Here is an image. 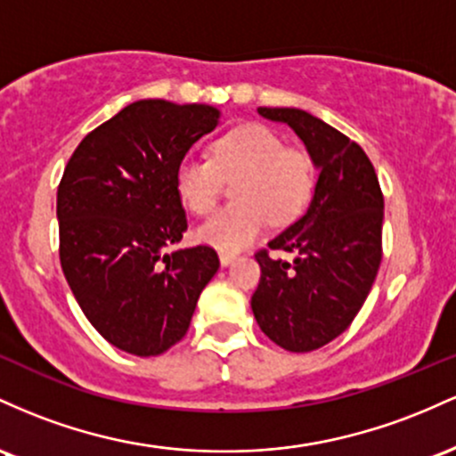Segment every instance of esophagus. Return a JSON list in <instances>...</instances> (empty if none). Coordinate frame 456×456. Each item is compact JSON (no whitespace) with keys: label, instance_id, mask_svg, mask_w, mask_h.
I'll return each mask as SVG.
<instances>
[{"label":"esophagus","instance_id":"1","mask_svg":"<svg viewBox=\"0 0 456 456\" xmlns=\"http://www.w3.org/2000/svg\"><path fill=\"white\" fill-rule=\"evenodd\" d=\"M234 260H237V254H232V252H219V263H222L224 267H228V265L234 263Z\"/></svg>","mask_w":456,"mask_h":456}]
</instances>
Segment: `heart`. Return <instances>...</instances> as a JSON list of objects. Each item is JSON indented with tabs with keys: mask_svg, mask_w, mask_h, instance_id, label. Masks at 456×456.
Instances as JSON below:
<instances>
[{
	"mask_svg": "<svg viewBox=\"0 0 456 456\" xmlns=\"http://www.w3.org/2000/svg\"><path fill=\"white\" fill-rule=\"evenodd\" d=\"M237 202L219 208L198 228V239L222 252H239L260 237L267 222L284 226L304 213L314 191V163L299 148H286L273 129L241 125L211 144V161L185 157L176 167V191L191 213L207 215L224 181H234Z\"/></svg>",
	"mask_w": 456,
	"mask_h": 456,
	"instance_id": "heart-1",
	"label": "heart"
}]
</instances>
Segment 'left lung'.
Here are the masks:
<instances>
[{
	"label": "left lung",
	"instance_id": "left-lung-1",
	"mask_svg": "<svg viewBox=\"0 0 456 456\" xmlns=\"http://www.w3.org/2000/svg\"><path fill=\"white\" fill-rule=\"evenodd\" d=\"M267 120L286 122L319 170L308 211L269 248L290 251L293 264L260 249V282L252 295L256 323L293 353L338 338L364 305L381 265L383 193L360 144L321 118L295 107H258Z\"/></svg>",
	"mask_w": 456,
	"mask_h": 456
}]
</instances>
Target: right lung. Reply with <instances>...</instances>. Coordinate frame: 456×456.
<instances>
[{"label": "right lung", "mask_w": 456, "mask_h": 456, "mask_svg": "<svg viewBox=\"0 0 456 456\" xmlns=\"http://www.w3.org/2000/svg\"><path fill=\"white\" fill-rule=\"evenodd\" d=\"M217 122L211 105L135 101L66 163L58 187L66 282L94 330L131 355L176 345L219 269L208 245L170 252L187 230L176 167Z\"/></svg>", "instance_id": "1"}]
</instances>
